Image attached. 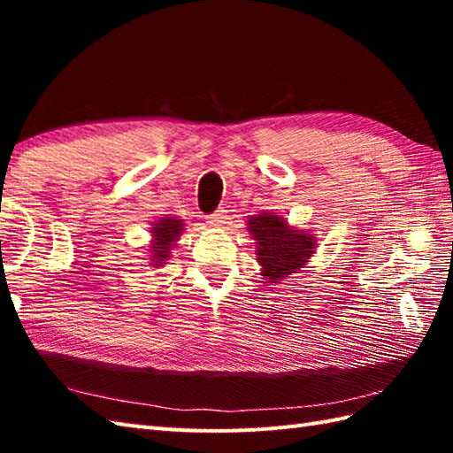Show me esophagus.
Returning <instances> with one entry per match:
<instances>
[{"instance_id":"obj_1","label":"esophagus","mask_w":453,"mask_h":453,"mask_svg":"<svg viewBox=\"0 0 453 453\" xmlns=\"http://www.w3.org/2000/svg\"><path fill=\"white\" fill-rule=\"evenodd\" d=\"M226 219H227L226 211L218 210V211H214V214L208 216V224H210V227H221L226 224Z\"/></svg>"}]
</instances>
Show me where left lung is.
<instances>
[{"mask_svg":"<svg viewBox=\"0 0 453 453\" xmlns=\"http://www.w3.org/2000/svg\"><path fill=\"white\" fill-rule=\"evenodd\" d=\"M249 226H251L249 232H253L258 243L257 258L265 268L263 274L271 280H278L302 268L315 249V239L311 235L288 227L286 221L278 216H255L249 219Z\"/></svg>","mask_w":453,"mask_h":453,"instance_id":"obj_1","label":"left lung"}]
</instances>
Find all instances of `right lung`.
<instances>
[{
    "instance_id": "right-lung-1",
    "label": "right lung",
    "mask_w": 453,
    "mask_h": 453,
    "mask_svg": "<svg viewBox=\"0 0 453 453\" xmlns=\"http://www.w3.org/2000/svg\"><path fill=\"white\" fill-rule=\"evenodd\" d=\"M151 227L153 234V243H151V263L153 266L163 265V261L169 257V249L173 242L179 237L182 221L180 219H159L157 224Z\"/></svg>"
}]
</instances>
